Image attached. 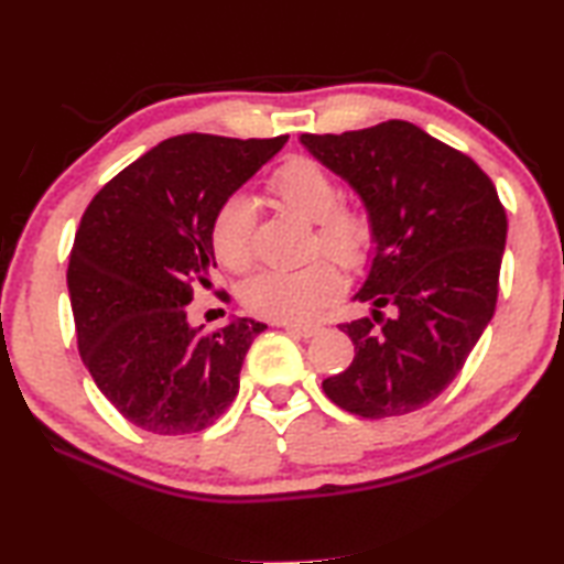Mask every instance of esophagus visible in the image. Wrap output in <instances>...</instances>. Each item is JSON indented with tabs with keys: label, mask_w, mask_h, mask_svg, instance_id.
<instances>
[{
	"label": "esophagus",
	"mask_w": 564,
	"mask_h": 564,
	"mask_svg": "<svg viewBox=\"0 0 564 564\" xmlns=\"http://www.w3.org/2000/svg\"><path fill=\"white\" fill-rule=\"evenodd\" d=\"M275 325L285 327V330L293 333V335H299V337H313V335H317V333L323 330L321 325H301V323H281V321H275Z\"/></svg>",
	"instance_id": "esophagus-1"
}]
</instances>
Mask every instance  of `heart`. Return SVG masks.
<instances>
[{
    "label": "heart",
    "instance_id": "obj_1",
    "mask_svg": "<svg viewBox=\"0 0 564 564\" xmlns=\"http://www.w3.org/2000/svg\"><path fill=\"white\" fill-rule=\"evenodd\" d=\"M269 189L283 207L315 221L313 251L327 256L347 271L370 261L377 229L372 214L360 204H343L337 182L321 162L293 155L273 170ZM256 212L251 199L234 194L212 219V249L229 271H247L253 263ZM343 291V275L330 259H315L293 271H263L243 289V305L259 317L281 323H305L327 308Z\"/></svg>",
    "mask_w": 564,
    "mask_h": 564
}]
</instances>
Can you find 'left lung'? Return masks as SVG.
Listing matches in <instances>:
<instances>
[{
  "instance_id": "1",
  "label": "left lung",
  "mask_w": 564,
  "mask_h": 564,
  "mask_svg": "<svg viewBox=\"0 0 564 564\" xmlns=\"http://www.w3.org/2000/svg\"><path fill=\"white\" fill-rule=\"evenodd\" d=\"M301 142L360 194L377 229L370 275L357 293L372 317L340 323L352 365L323 380L340 409L402 416L444 392L466 365L498 301L506 207L464 152L406 120ZM395 308L384 318L381 308Z\"/></svg>"
}]
</instances>
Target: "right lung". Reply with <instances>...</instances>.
I'll use <instances>...</instances> for the list:
<instances>
[{"label": "right lung", "instance_id": "1", "mask_svg": "<svg viewBox=\"0 0 564 564\" xmlns=\"http://www.w3.org/2000/svg\"><path fill=\"white\" fill-rule=\"evenodd\" d=\"M279 138L187 132L118 172L88 204L68 261L80 360L118 412L145 432L194 434L239 394V372L263 323L219 330L187 321L197 285L217 265L212 219ZM229 301L227 291L217 293Z\"/></svg>", "mask_w": 564, "mask_h": 564}]
</instances>
